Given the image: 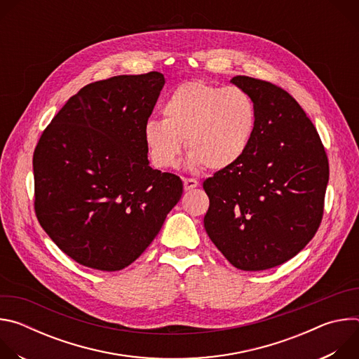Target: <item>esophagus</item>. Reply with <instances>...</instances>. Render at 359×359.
I'll use <instances>...</instances> for the list:
<instances>
[{
    "label": "esophagus",
    "mask_w": 359,
    "mask_h": 359,
    "mask_svg": "<svg viewBox=\"0 0 359 359\" xmlns=\"http://www.w3.org/2000/svg\"><path fill=\"white\" fill-rule=\"evenodd\" d=\"M183 183H184V190H193L198 186V182L196 179H189V177H184L183 179Z\"/></svg>",
    "instance_id": "esophagus-1"
}]
</instances>
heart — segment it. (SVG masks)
I'll return each instance as SVG.
<instances>
[{"label": "heart", "instance_id": "b5f03b06", "mask_svg": "<svg viewBox=\"0 0 359 359\" xmlns=\"http://www.w3.org/2000/svg\"><path fill=\"white\" fill-rule=\"evenodd\" d=\"M162 116L143 128L147 155L159 169L177 165L183 142L191 166L227 169L245 155L257 129V108L244 89L203 81L177 86L165 100Z\"/></svg>", "mask_w": 359, "mask_h": 359}]
</instances>
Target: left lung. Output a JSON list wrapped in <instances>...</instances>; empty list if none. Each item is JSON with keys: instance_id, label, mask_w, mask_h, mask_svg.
Wrapping results in <instances>:
<instances>
[{"instance_id": "obj_1", "label": "left lung", "mask_w": 359, "mask_h": 359, "mask_svg": "<svg viewBox=\"0 0 359 359\" xmlns=\"http://www.w3.org/2000/svg\"><path fill=\"white\" fill-rule=\"evenodd\" d=\"M257 108L245 155L204 180L210 206L204 229L238 270L277 267L317 233L330 177L325 149L298 102L280 86L234 76Z\"/></svg>"}]
</instances>
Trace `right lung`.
<instances>
[{
	"label": "right lung",
	"instance_id": "right-lung-1",
	"mask_svg": "<svg viewBox=\"0 0 359 359\" xmlns=\"http://www.w3.org/2000/svg\"><path fill=\"white\" fill-rule=\"evenodd\" d=\"M163 85L161 72L89 83L39 137L32 159L38 222L85 267L132 264L182 197L179 176L149 166L143 140Z\"/></svg>",
	"mask_w": 359,
	"mask_h": 359
}]
</instances>
